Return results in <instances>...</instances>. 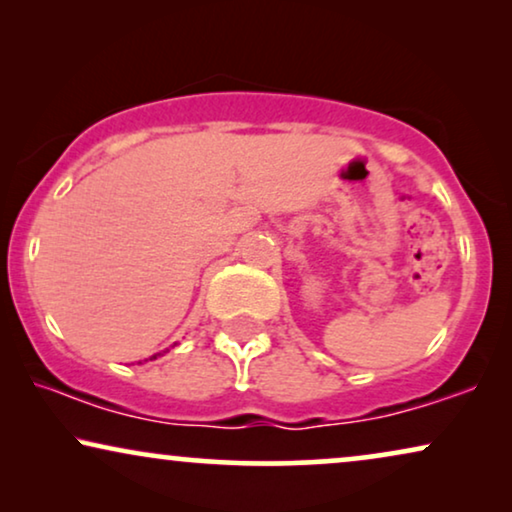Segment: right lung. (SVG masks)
<instances>
[{"mask_svg": "<svg viewBox=\"0 0 512 512\" xmlns=\"http://www.w3.org/2000/svg\"><path fill=\"white\" fill-rule=\"evenodd\" d=\"M156 356H158V354H156ZM156 356H151V359H156Z\"/></svg>", "mask_w": 512, "mask_h": 512, "instance_id": "right-lung-1", "label": "right lung"}]
</instances>
